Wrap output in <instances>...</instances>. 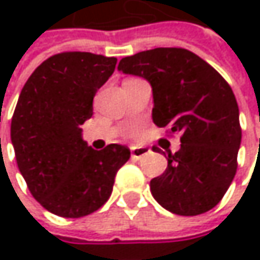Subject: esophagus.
<instances>
[{
  "label": "esophagus",
  "mask_w": 260,
  "mask_h": 260,
  "mask_svg": "<svg viewBox=\"0 0 260 260\" xmlns=\"http://www.w3.org/2000/svg\"><path fill=\"white\" fill-rule=\"evenodd\" d=\"M150 150L147 149V147H144V146H132L131 147V156L134 158V159H140V158H143L144 155H147Z\"/></svg>",
  "instance_id": "1"
}]
</instances>
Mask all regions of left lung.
I'll list each match as a JSON object with an SVG mask.
<instances>
[{"label": "left lung", "instance_id": "8db88e82", "mask_svg": "<svg viewBox=\"0 0 260 260\" xmlns=\"http://www.w3.org/2000/svg\"><path fill=\"white\" fill-rule=\"evenodd\" d=\"M120 72L152 87V120L181 134L166 172L150 181L153 199L178 215H199L226 194L241 146L239 110L224 78L182 48H155L120 60ZM155 150V149H153Z\"/></svg>", "mask_w": 260, "mask_h": 260}]
</instances>
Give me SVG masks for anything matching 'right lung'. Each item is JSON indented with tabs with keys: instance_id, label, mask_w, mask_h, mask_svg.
<instances>
[{
	"instance_id": "add662e5",
	"label": "right lung",
	"mask_w": 260,
	"mask_h": 260,
	"mask_svg": "<svg viewBox=\"0 0 260 260\" xmlns=\"http://www.w3.org/2000/svg\"><path fill=\"white\" fill-rule=\"evenodd\" d=\"M117 58L63 52L45 60L25 82L12 119V144L32 197L49 212L79 218L111 196L126 146L91 149L82 140L93 98L116 69Z\"/></svg>"
}]
</instances>
